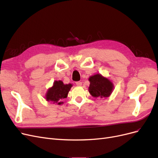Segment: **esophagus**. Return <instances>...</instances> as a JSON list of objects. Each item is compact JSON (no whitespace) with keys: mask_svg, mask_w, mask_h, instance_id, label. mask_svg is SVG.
<instances>
[{"mask_svg":"<svg viewBox=\"0 0 158 158\" xmlns=\"http://www.w3.org/2000/svg\"><path fill=\"white\" fill-rule=\"evenodd\" d=\"M76 85H78V86H80V85H82V83L81 82H80V81H78V82H76Z\"/></svg>","mask_w":158,"mask_h":158,"instance_id":"esophagus-1","label":"esophagus"}]
</instances>
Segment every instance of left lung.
Masks as SVG:
<instances>
[{
    "mask_svg": "<svg viewBox=\"0 0 158 158\" xmlns=\"http://www.w3.org/2000/svg\"><path fill=\"white\" fill-rule=\"evenodd\" d=\"M89 92L95 98H107L111 94L113 89L112 82L101 74H95L89 78Z\"/></svg>",
    "mask_w": 158,
    "mask_h": 158,
    "instance_id": "8db88e82",
    "label": "left lung"
}]
</instances>
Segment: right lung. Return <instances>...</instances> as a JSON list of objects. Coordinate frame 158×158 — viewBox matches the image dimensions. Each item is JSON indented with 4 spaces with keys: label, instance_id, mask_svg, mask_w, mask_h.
Returning a JSON list of instances; mask_svg holds the SVG:
<instances>
[{
    "label": "right lung",
    "instance_id": "add662e5",
    "mask_svg": "<svg viewBox=\"0 0 158 158\" xmlns=\"http://www.w3.org/2000/svg\"><path fill=\"white\" fill-rule=\"evenodd\" d=\"M72 87V84H64L62 81H55L53 86L51 88L46 95L47 101H51L59 105L63 103L61 99L67 97L69 92Z\"/></svg>",
    "mask_w": 158,
    "mask_h": 158
}]
</instances>
